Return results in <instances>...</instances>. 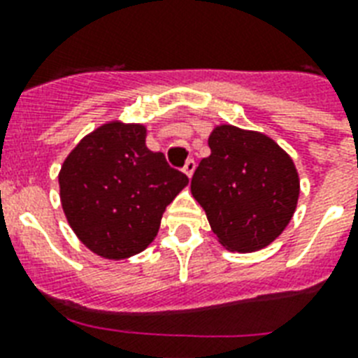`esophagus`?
Returning <instances> with one entry per match:
<instances>
[{
	"label": "esophagus",
	"mask_w": 358,
	"mask_h": 358,
	"mask_svg": "<svg viewBox=\"0 0 358 358\" xmlns=\"http://www.w3.org/2000/svg\"><path fill=\"white\" fill-rule=\"evenodd\" d=\"M184 173L187 178H191V176H193V173H195V159H187V162H185Z\"/></svg>",
	"instance_id": "1"
}]
</instances>
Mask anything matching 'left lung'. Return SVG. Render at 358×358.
I'll return each instance as SVG.
<instances>
[{"label": "left lung", "mask_w": 358, "mask_h": 358, "mask_svg": "<svg viewBox=\"0 0 358 358\" xmlns=\"http://www.w3.org/2000/svg\"><path fill=\"white\" fill-rule=\"evenodd\" d=\"M208 146L212 152L191 178V195L224 249H264L282 234L297 208L301 182L294 159L269 135L232 124L213 126Z\"/></svg>", "instance_id": "1"}]
</instances>
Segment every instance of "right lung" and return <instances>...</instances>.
<instances>
[{
  "instance_id": "obj_1",
  "label": "right lung",
  "mask_w": 358,
  "mask_h": 358,
  "mask_svg": "<svg viewBox=\"0 0 358 358\" xmlns=\"http://www.w3.org/2000/svg\"><path fill=\"white\" fill-rule=\"evenodd\" d=\"M146 134L141 122H103L69 152L59 171L70 229L106 260L143 252L156 239L165 208L189 184L162 152L146 146Z\"/></svg>"
}]
</instances>
